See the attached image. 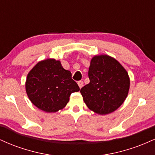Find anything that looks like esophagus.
<instances>
[{"label":"esophagus","mask_w":155,"mask_h":155,"mask_svg":"<svg viewBox=\"0 0 155 155\" xmlns=\"http://www.w3.org/2000/svg\"><path fill=\"white\" fill-rule=\"evenodd\" d=\"M77 84H78V85H79V87L80 89L82 87L83 85H84V82H83L82 81H78V82H77Z\"/></svg>","instance_id":"34e87169"}]
</instances>
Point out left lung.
Instances as JSON below:
<instances>
[{
  "label": "left lung",
  "mask_w": 155,
  "mask_h": 155,
  "mask_svg": "<svg viewBox=\"0 0 155 155\" xmlns=\"http://www.w3.org/2000/svg\"><path fill=\"white\" fill-rule=\"evenodd\" d=\"M90 83L80 90L87 106L96 114H108L124 103L130 89L128 74L114 58L106 54L92 58Z\"/></svg>",
  "instance_id": "obj_1"
}]
</instances>
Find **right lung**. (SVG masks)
<instances>
[{"mask_svg":"<svg viewBox=\"0 0 155 155\" xmlns=\"http://www.w3.org/2000/svg\"><path fill=\"white\" fill-rule=\"evenodd\" d=\"M25 90L32 104L51 113L63 109L71 94L80 89L60 60L47 59L38 62L28 73Z\"/></svg>","mask_w":155,"mask_h":155,"instance_id":"add662e5","label":"right lung"}]
</instances>
